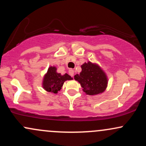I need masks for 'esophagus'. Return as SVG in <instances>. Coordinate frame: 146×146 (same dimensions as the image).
Returning <instances> with one entry per match:
<instances>
[{
	"label": "esophagus",
	"mask_w": 146,
	"mask_h": 146,
	"mask_svg": "<svg viewBox=\"0 0 146 146\" xmlns=\"http://www.w3.org/2000/svg\"><path fill=\"white\" fill-rule=\"evenodd\" d=\"M68 73H69V75H71V76L73 77V75H74V71L71 68V69H69V71H68Z\"/></svg>",
	"instance_id": "1"
}]
</instances>
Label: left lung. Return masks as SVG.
<instances>
[{"mask_svg":"<svg viewBox=\"0 0 146 146\" xmlns=\"http://www.w3.org/2000/svg\"><path fill=\"white\" fill-rule=\"evenodd\" d=\"M82 71L74 76L75 80L80 83L86 95H95L103 93L108 84V79L102 68L88 62L81 66Z\"/></svg>","mask_w":146,"mask_h":146,"instance_id":"1","label":"left lung"}]
</instances>
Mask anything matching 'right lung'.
Wrapping results in <instances>:
<instances>
[{
  "label": "right lung",
  "mask_w": 146,
  "mask_h": 146,
  "mask_svg": "<svg viewBox=\"0 0 146 146\" xmlns=\"http://www.w3.org/2000/svg\"><path fill=\"white\" fill-rule=\"evenodd\" d=\"M57 68L55 66H50L47 73L44 75L42 82V87L48 92L57 93L62 87L64 83L66 80H71L72 78L67 73L62 75L56 72Z\"/></svg>",
  "instance_id": "1"
}]
</instances>
